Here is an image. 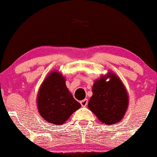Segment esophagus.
I'll return each mask as SVG.
<instances>
[{
  "mask_svg": "<svg viewBox=\"0 0 157 157\" xmlns=\"http://www.w3.org/2000/svg\"><path fill=\"white\" fill-rule=\"evenodd\" d=\"M88 102H89V101H88V99H84L82 100V101H80V104H81L82 106H86L87 104H88Z\"/></svg>",
  "mask_w": 157,
  "mask_h": 157,
  "instance_id": "obj_1",
  "label": "esophagus"
}]
</instances>
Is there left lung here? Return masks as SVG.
Masks as SVG:
<instances>
[{
  "label": "left lung",
  "instance_id": "obj_1",
  "mask_svg": "<svg viewBox=\"0 0 157 157\" xmlns=\"http://www.w3.org/2000/svg\"><path fill=\"white\" fill-rule=\"evenodd\" d=\"M108 76L109 82L106 81ZM89 109L102 123L115 124L123 118L128 106V96L123 83L114 74L109 73L94 82Z\"/></svg>",
  "mask_w": 157,
  "mask_h": 157
}]
</instances>
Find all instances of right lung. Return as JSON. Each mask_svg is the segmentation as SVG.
I'll return each mask as SVG.
<instances>
[{"label":"right lung","mask_w":157,"mask_h":157,"mask_svg":"<svg viewBox=\"0 0 157 157\" xmlns=\"http://www.w3.org/2000/svg\"><path fill=\"white\" fill-rule=\"evenodd\" d=\"M37 104L41 116L54 124L65 123L81 106L68 91L64 77L57 71L51 72L42 82Z\"/></svg>","instance_id":"right-lung-1"}]
</instances>
